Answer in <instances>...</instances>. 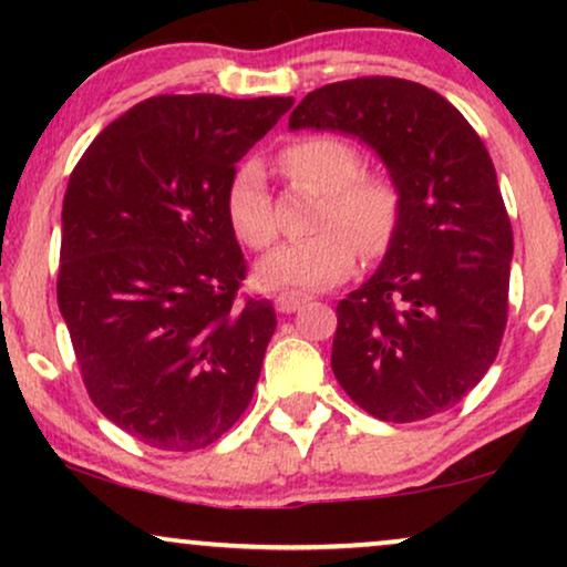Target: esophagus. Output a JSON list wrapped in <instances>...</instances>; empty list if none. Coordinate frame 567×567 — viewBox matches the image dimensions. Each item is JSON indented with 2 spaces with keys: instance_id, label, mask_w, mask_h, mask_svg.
Returning <instances> with one entry per match:
<instances>
[{
  "instance_id": "esophagus-1",
  "label": "esophagus",
  "mask_w": 567,
  "mask_h": 567,
  "mask_svg": "<svg viewBox=\"0 0 567 567\" xmlns=\"http://www.w3.org/2000/svg\"><path fill=\"white\" fill-rule=\"evenodd\" d=\"M312 299L309 297V293H301V291H281L276 297V309L278 312H297V309L301 307V305H307V301Z\"/></svg>"
}]
</instances>
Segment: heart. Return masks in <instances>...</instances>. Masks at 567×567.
I'll list each match as a JSON object with an SVG mask.
<instances>
[{"label":"heart","instance_id":"1","mask_svg":"<svg viewBox=\"0 0 567 567\" xmlns=\"http://www.w3.org/2000/svg\"><path fill=\"white\" fill-rule=\"evenodd\" d=\"M281 165L293 181L324 193L315 235L276 247L260 260L266 286L322 289L353 274L359 255L379 258L390 250L402 221L400 185L384 173H361L353 144L336 136H307L286 146ZM227 216L235 235L252 250H266L278 237L266 167L247 159L231 175Z\"/></svg>","mask_w":567,"mask_h":567}]
</instances>
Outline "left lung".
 I'll use <instances>...</instances> for the list:
<instances>
[{"label":"left lung","mask_w":567,"mask_h":567,"mask_svg":"<svg viewBox=\"0 0 567 567\" xmlns=\"http://www.w3.org/2000/svg\"><path fill=\"white\" fill-rule=\"evenodd\" d=\"M289 128L355 136L402 193L382 266L338 301L340 386L390 423L454 408L493 367L508 320L514 231L483 138L446 97L398 76L324 84Z\"/></svg>","instance_id":"obj_1"}]
</instances>
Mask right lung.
Instances as JSON below:
<instances>
[{
    "instance_id": "1",
    "label": "right lung",
    "mask_w": 567,
    "mask_h": 567,
    "mask_svg": "<svg viewBox=\"0 0 567 567\" xmlns=\"http://www.w3.org/2000/svg\"><path fill=\"white\" fill-rule=\"evenodd\" d=\"M291 105L150 97L100 131L69 177L61 317L90 400L146 446L204 449L250 405L276 312L237 297L247 266L227 188Z\"/></svg>"
}]
</instances>
